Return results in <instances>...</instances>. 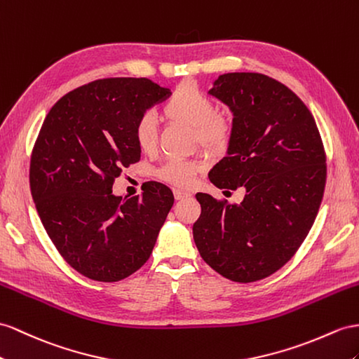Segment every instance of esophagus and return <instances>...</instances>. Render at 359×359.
Masks as SVG:
<instances>
[{
    "label": "esophagus",
    "mask_w": 359,
    "mask_h": 359,
    "mask_svg": "<svg viewBox=\"0 0 359 359\" xmlns=\"http://www.w3.org/2000/svg\"><path fill=\"white\" fill-rule=\"evenodd\" d=\"M174 197H176V200H185L191 197V192L185 189H174Z\"/></svg>",
    "instance_id": "1"
}]
</instances>
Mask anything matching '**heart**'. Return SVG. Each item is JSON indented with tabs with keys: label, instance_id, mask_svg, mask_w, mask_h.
<instances>
[{
	"label": "heart",
	"instance_id": "b5f03b06",
	"mask_svg": "<svg viewBox=\"0 0 359 359\" xmlns=\"http://www.w3.org/2000/svg\"><path fill=\"white\" fill-rule=\"evenodd\" d=\"M170 121L194 128L200 144L206 147H222L229 140V126L223 118L215 115V106L203 92L189 83L180 85L172 92L162 107ZM135 141L144 153H151L158 144V128L151 114L142 115L135 126ZM203 168L200 162L172 159L159 170V177L171 185L188 187L196 174Z\"/></svg>",
	"mask_w": 359,
	"mask_h": 359
}]
</instances>
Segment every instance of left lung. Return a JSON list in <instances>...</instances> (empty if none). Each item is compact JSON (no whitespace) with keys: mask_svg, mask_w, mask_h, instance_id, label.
I'll return each instance as SVG.
<instances>
[{"mask_svg":"<svg viewBox=\"0 0 359 359\" xmlns=\"http://www.w3.org/2000/svg\"><path fill=\"white\" fill-rule=\"evenodd\" d=\"M208 94L233 115L226 156L209 180L219 189L244 187L245 197L224 205L198 192L192 235L217 273L255 282L283 267L314 224L326 183L323 142L303 101L269 76L229 72Z\"/></svg>","mask_w":359,"mask_h":359,"instance_id":"8db88e82","label":"left lung"}]
</instances>
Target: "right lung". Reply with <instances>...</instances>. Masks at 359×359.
<instances>
[{"label":"right lung","instance_id":"1","mask_svg":"<svg viewBox=\"0 0 359 359\" xmlns=\"http://www.w3.org/2000/svg\"><path fill=\"white\" fill-rule=\"evenodd\" d=\"M170 94L149 79L95 80L63 95L41 127L30 162L36 210L63 259L92 280L140 270L172 208L159 182L132 198L112 194L123 168L141 158L137 119Z\"/></svg>","mask_w":359,"mask_h":359}]
</instances>
